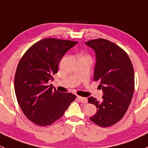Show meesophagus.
<instances>
[{"label": "esophagus", "instance_id": "obj_1", "mask_svg": "<svg viewBox=\"0 0 148 148\" xmlns=\"http://www.w3.org/2000/svg\"><path fill=\"white\" fill-rule=\"evenodd\" d=\"M77 98H78V100H80V102H81L82 103H87V102H88V99L86 98V97H80V96H77Z\"/></svg>", "mask_w": 148, "mask_h": 148}]
</instances>
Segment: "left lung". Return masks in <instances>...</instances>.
<instances>
[{
    "label": "left lung",
    "mask_w": 148,
    "mask_h": 148,
    "mask_svg": "<svg viewBox=\"0 0 148 148\" xmlns=\"http://www.w3.org/2000/svg\"><path fill=\"white\" fill-rule=\"evenodd\" d=\"M85 43L96 53L93 80L100 82L103 91L102 101L88 98V103L97 108L90 119L100 127H110L123 118L131 103L135 90L133 66L127 53L111 41L97 38Z\"/></svg>",
    "instance_id": "obj_1"
}]
</instances>
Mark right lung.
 Here are the masks:
<instances>
[{"label": "right lung", "instance_id": "obj_1", "mask_svg": "<svg viewBox=\"0 0 148 148\" xmlns=\"http://www.w3.org/2000/svg\"><path fill=\"white\" fill-rule=\"evenodd\" d=\"M77 41L50 38L33 44L24 53L15 74L14 88L21 110L29 120L47 126L60 119L76 96L48 85L65 53Z\"/></svg>", "mask_w": 148, "mask_h": 148}]
</instances>
